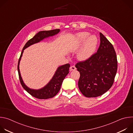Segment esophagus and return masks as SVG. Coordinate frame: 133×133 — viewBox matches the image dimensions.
Segmentation results:
<instances>
[{
  "mask_svg": "<svg viewBox=\"0 0 133 133\" xmlns=\"http://www.w3.org/2000/svg\"><path fill=\"white\" fill-rule=\"evenodd\" d=\"M76 68L75 67V66H70V71L75 70H76Z\"/></svg>",
  "mask_w": 133,
  "mask_h": 133,
  "instance_id": "esophagus-1",
  "label": "esophagus"
}]
</instances>
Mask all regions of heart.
I'll use <instances>...</instances> for the list:
<instances>
[{"label":"heart","instance_id":"1","mask_svg":"<svg viewBox=\"0 0 133 133\" xmlns=\"http://www.w3.org/2000/svg\"><path fill=\"white\" fill-rule=\"evenodd\" d=\"M88 32H80L76 35L75 41L78 43H83L78 51L77 56L80 61H85L89 58L95 51L98 40L95 35H90Z\"/></svg>","mask_w":133,"mask_h":133}]
</instances>
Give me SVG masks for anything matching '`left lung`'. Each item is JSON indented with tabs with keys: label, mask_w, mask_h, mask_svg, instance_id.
I'll return each instance as SVG.
<instances>
[{
	"label": "left lung",
	"mask_w": 133,
	"mask_h": 133,
	"mask_svg": "<svg viewBox=\"0 0 133 133\" xmlns=\"http://www.w3.org/2000/svg\"><path fill=\"white\" fill-rule=\"evenodd\" d=\"M97 52L75 67L80 73L78 82L81 92L87 97H96L113 84L117 69V56L112 44L101 33Z\"/></svg>",
	"instance_id": "1"
}]
</instances>
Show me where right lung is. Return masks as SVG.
<instances>
[{
    "label": "right lung",
    "instance_id": "add662e5",
    "mask_svg": "<svg viewBox=\"0 0 133 133\" xmlns=\"http://www.w3.org/2000/svg\"><path fill=\"white\" fill-rule=\"evenodd\" d=\"M59 31V29H54L48 31H41L37 34H36L33 38H32L31 39L29 40L26 43L22 50L19 59L18 61L17 68L19 74V77L20 82L23 87L29 94H30L31 96L35 98L41 99H46L54 97L59 92L64 78H65L67 75L69 73V68L70 67V65L69 64H66L65 65L59 66L56 70L52 78L43 88L38 89H31L27 87L24 83L23 78L21 76V74L19 70L20 62L22 58V57L23 56L24 50L26 48H28V47L33 44L39 43L42 41L44 40V39L47 38H48L49 37L55 36V35L58 34Z\"/></svg>",
    "mask_w": 133,
    "mask_h": 133
}]
</instances>
